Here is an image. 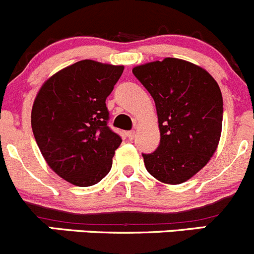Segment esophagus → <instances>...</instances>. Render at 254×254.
<instances>
[{
    "instance_id": "obj_1",
    "label": "esophagus",
    "mask_w": 254,
    "mask_h": 254,
    "mask_svg": "<svg viewBox=\"0 0 254 254\" xmlns=\"http://www.w3.org/2000/svg\"><path fill=\"white\" fill-rule=\"evenodd\" d=\"M126 134H127L128 139H129V140H132V139H133V138H134V137H135V132H134V130H129V132H127V133H126Z\"/></svg>"
}]
</instances>
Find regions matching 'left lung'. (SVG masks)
Segmentation results:
<instances>
[{
	"label": "left lung",
	"instance_id": "8db88e82",
	"mask_svg": "<svg viewBox=\"0 0 254 254\" xmlns=\"http://www.w3.org/2000/svg\"><path fill=\"white\" fill-rule=\"evenodd\" d=\"M155 102L160 143L142 154L148 173L165 184H182L215 153L222 129L223 101L215 79L202 67L165 58L133 67Z\"/></svg>",
	"mask_w": 254,
	"mask_h": 254
}]
</instances>
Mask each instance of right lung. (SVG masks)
Masks as SVG:
<instances>
[{
    "label": "right lung",
    "mask_w": 254,
    "mask_h": 254,
    "mask_svg": "<svg viewBox=\"0 0 254 254\" xmlns=\"http://www.w3.org/2000/svg\"><path fill=\"white\" fill-rule=\"evenodd\" d=\"M122 65L81 60L43 84L32 109V129L45 162L66 182L91 187L112 167L122 139L109 126L106 99Z\"/></svg>",
    "instance_id": "1"
}]
</instances>
